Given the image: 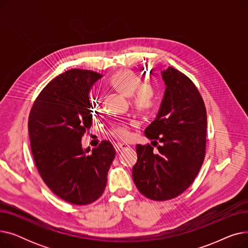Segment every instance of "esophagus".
<instances>
[{"label":"esophagus","instance_id":"esophagus-1","mask_svg":"<svg viewBox=\"0 0 248 248\" xmlns=\"http://www.w3.org/2000/svg\"><path fill=\"white\" fill-rule=\"evenodd\" d=\"M114 148H115V151H116L117 153H119V152H122V151H124V150L128 149L129 146L126 145V144H122V142H117V144L114 145Z\"/></svg>","mask_w":248,"mask_h":248}]
</instances>
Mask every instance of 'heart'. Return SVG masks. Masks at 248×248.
I'll return each instance as SVG.
<instances>
[{"mask_svg":"<svg viewBox=\"0 0 248 248\" xmlns=\"http://www.w3.org/2000/svg\"><path fill=\"white\" fill-rule=\"evenodd\" d=\"M109 85L124 96L131 97L134 95L136 107L140 109L150 108L155 96V87L151 83H142L141 77L131 70L116 71L110 77ZM99 102L100 99L97 96L94 97L93 104L95 108ZM110 134L117 139L124 140L128 137L127 125L122 123L114 124L110 129Z\"/></svg>","mask_w":248,"mask_h":248,"instance_id":"obj_1","label":"heart"}]
</instances>
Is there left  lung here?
Segmentation results:
<instances>
[{
  "label": "left lung",
  "mask_w": 248,
  "mask_h": 248,
  "mask_svg": "<svg viewBox=\"0 0 248 248\" xmlns=\"http://www.w3.org/2000/svg\"><path fill=\"white\" fill-rule=\"evenodd\" d=\"M151 73V72H150ZM166 88L159 111L146 129L158 151L137 145L133 179L149 199L165 201L183 193L197 176L205 157L207 114L198 89L169 66L161 71Z\"/></svg>",
  "instance_id": "left-lung-1"
}]
</instances>
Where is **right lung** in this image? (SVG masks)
<instances>
[{
	"instance_id": "add662e5",
	"label": "right lung",
	"mask_w": 248,
	"mask_h": 248,
	"mask_svg": "<svg viewBox=\"0 0 248 248\" xmlns=\"http://www.w3.org/2000/svg\"><path fill=\"white\" fill-rule=\"evenodd\" d=\"M101 77L90 70L65 71L43 88L29 115L31 151L39 173L52 192L75 205L101 196L115 157L108 140L93 151L81 144L93 124L89 93Z\"/></svg>"
}]
</instances>
